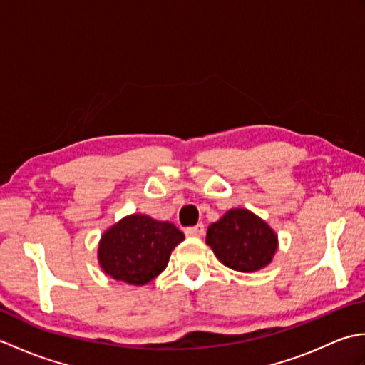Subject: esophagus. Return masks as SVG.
I'll return each mask as SVG.
<instances>
[{"label":"esophagus","mask_w":365,"mask_h":365,"mask_svg":"<svg viewBox=\"0 0 365 365\" xmlns=\"http://www.w3.org/2000/svg\"><path fill=\"white\" fill-rule=\"evenodd\" d=\"M204 232H205V227H204L202 222H199V224H196V226H191V227L185 229V234H187L188 237H202Z\"/></svg>","instance_id":"1"}]
</instances>
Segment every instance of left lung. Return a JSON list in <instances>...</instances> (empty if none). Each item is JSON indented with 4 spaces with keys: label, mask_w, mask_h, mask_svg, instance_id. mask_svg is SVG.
Segmentation results:
<instances>
[{
    "label": "left lung",
    "mask_w": 365,
    "mask_h": 365,
    "mask_svg": "<svg viewBox=\"0 0 365 365\" xmlns=\"http://www.w3.org/2000/svg\"><path fill=\"white\" fill-rule=\"evenodd\" d=\"M205 243L230 269L254 273L268 267L277 251V234L247 208H230L207 229Z\"/></svg>",
    "instance_id": "8db88e82"
}]
</instances>
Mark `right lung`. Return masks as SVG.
I'll return each instance as SVG.
<instances>
[{
    "instance_id": "1",
    "label": "right lung",
    "mask_w": 365,
    "mask_h": 365,
    "mask_svg": "<svg viewBox=\"0 0 365 365\" xmlns=\"http://www.w3.org/2000/svg\"><path fill=\"white\" fill-rule=\"evenodd\" d=\"M185 235L173 222L133 213L108 227L98 242L97 259L115 281L145 285L168 267L170 252Z\"/></svg>"
}]
</instances>
